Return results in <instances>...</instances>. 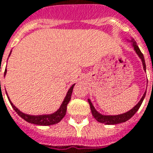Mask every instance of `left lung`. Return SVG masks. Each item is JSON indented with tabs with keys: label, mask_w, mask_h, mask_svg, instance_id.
<instances>
[{
	"label": "left lung",
	"mask_w": 153,
	"mask_h": 153,
	"mask_svg": "<svg viewBox=\"0 0 153 153\" xmlns=\"http://www.w3.org/2000/svg\"><path fill=\"white\" fill-rule=\"evenodd\" d=\"M127 42H130L131 44L132 48L134 49V50L136 51V55H138V57L141 59V62H142V66H143V70L146 71V63H145V59H144V56L142 55V53L141 52V50L139 49V47L136 45V41L134 40V39H131V40L127 39ZM146 91L144 93L143 96L141 97V100L136 103V105H135L134 107L132 108L131 109H130L129 111H127L126 113H123V114H115V115H106V114H102L99 112H98L96 110V108H94V106L93 105V103L91 102L90 99H88V100L89 105H90V108H91V111H92V114H93V117L95 118V120L97 121L100 122V123H103V124H105V125H117V124H120V123H123V122L127 121L128 120H130L131 118L137 112V110L139 109V108L141 107V103L143 102L144 98H145V96H146Z\"/></svg>",
	"instance_id": "1"
}]
</instances>
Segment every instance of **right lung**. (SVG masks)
I'll use <instances>...</instances> for the list:
<instances>
[{"instance_id":"obj_1","label":"right lung","mask_w":153,"mask_h":153,"mask_svg":"<svg viewBox=\"0 0 153 153\" xmlns=\"http://www.w3.org/2000/svg\"><path fill=\"white\" fill-rule=\"evenodd\" d=\"M12 53V51H11ZM10 53V55H11ZM7 75V69L5 70V72H4V76ZM75 83L71 87L69 90L67 91V93L65 97L63 102L61 103V105L60 108L55 111V112L52 113V114H40V115H30V114H24L22 111H20L18 108H17L13 103H12V101L10 100L9 97L7 96L8 100L11 103V105L12 108H14V110L17 112V114L22 118L24 120H26L28 123H31V124H34V125H38V126H51V125H55L57 124L65 117V114H66V108H67V104L69 103L71 98V93L73 91V88H74ZM0 88H1V82H0Z\"/></svg>"}]
</instances>
